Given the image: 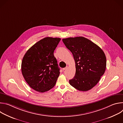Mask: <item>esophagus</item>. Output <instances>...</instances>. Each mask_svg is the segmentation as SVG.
<instances>
[{
    "label": "esophagus",
    "instance_id": "1",
    "mask_svg": "<svg viewBox=\"0 0 123 123\" xmlns=\"http://www.w3.org/2000/svg\"><path fill=\"white\" fill-rule=\"evenodd\" d=\"M68 68V66H66L65 68H63V71H65V70H66Z\"/></svg>",
    "mask_w": 123,
    "mask_h": 123
}]
</instances>
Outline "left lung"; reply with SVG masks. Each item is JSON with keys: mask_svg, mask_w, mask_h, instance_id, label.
<instances>
[{"mask_svg": "<svg viewBox=\"0 0 123 123\" xmlns=\"http://www.w3.org/2000/svg\"><path fill=\"white\" fill-rule=\"evenodd\" d=\"M74 56L76 72L69 80L71 86L80 91L92 89L99 81L106 68V57L96 44L84 37L62 39Z\"/></svg>", "mask_w": 123, "mask_h": 123, "instance_id": "1", "label": "left lung"}]
</instances>
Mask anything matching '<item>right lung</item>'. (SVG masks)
I'll return each mask as SVG.
<instances>
[{
  "instance_id": "1",
  "label": "right lung",
  "mask_w": 123,
  "mask_h": 123,
  "mask_svg": "<svg viewBox=\"0 0 123 123\" xmlns=\"http://www.w3.org/2000/svg\"><path fill=\"white\" fill-rule=\"evenodd\" d=\"M60 40L45 37L34 44L25 54L21 63L22 74L34 90L44 92L55 86L60 68L54 52Z\"/></svg>"
}]
</instances>
